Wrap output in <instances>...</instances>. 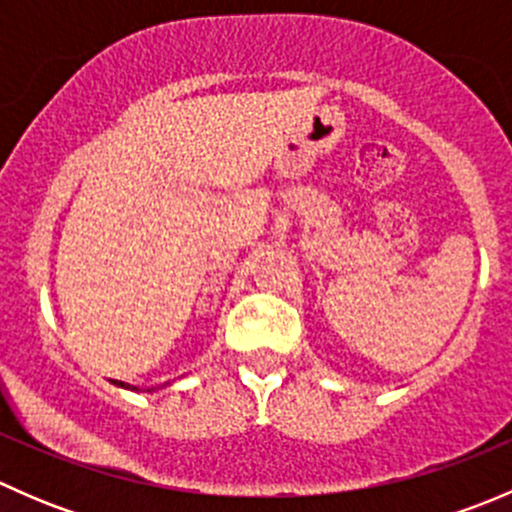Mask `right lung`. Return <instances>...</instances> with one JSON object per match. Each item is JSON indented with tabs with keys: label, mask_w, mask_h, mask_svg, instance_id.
Instances as JSON below:
<instances>
[{
	"label": "right lung",
	"mask_w": 512,
	"mask_h": 512,
	"mask_svg": "<svg viewBox=\"0 0 512 512\" xmlns=\"http://www.w3.org/2000/svg\"><path fill=\"white\" fill-rule=\"evenodd\" d=\"M113 384H116V386H123V389H133V391H138L136 386H128V384H123V381H113ZM148 391H151V389H148Z\"/></svg>",
	"instance_id": "1"
}]
</instances>
